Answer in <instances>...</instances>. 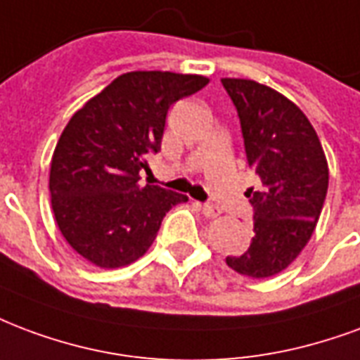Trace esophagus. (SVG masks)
<instances>
[{
    "instance_id": "esophagus-1",
    "label": "esophagus",
    "mask_w": 360,
    "mask_h": 360,
    "mask_svg": "<svg viewBox=\"0 0 360 360\" xmlns=\"http://www.w3.org/2000/svg\"><path fill=\"white\" fill-rule=\"evenodd\" d=\"M202 214L206 215V217H219L223 212H221L219 207L217 206H210V204H204V206H200Z\"/></svg>"
}]
</instances>
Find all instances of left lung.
<instances>
[{
  "mask_svg": "<svg viewBox=\"0 0 360 360\" xmlns=\"http://www.w3.org/2000/svg\"><path fill=\"white\" fill-rule=\"evenodd\" d=\"M240 118L248 164L259 175L248 188L254 236L242 255L225 262L250 278H269L288 267L311 238L328 191V162L307 116L269 85L221 78Z\"/></svg>",
  "mask_w": 360,
  "mask_h": 360,
  "instance_id": "8db88e82",
  "label": "left lung"
}]
</instances>
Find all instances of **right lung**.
<instances>
[{"label":"right lung","instance_id":"obj_1","mask_svg":"<svg viewBox=\"0 0 360 360\" xmlns=\"http://www.w3.org/2000/svg\"><path fill=\"white\" fill-rule=\"evenodd\" d=\"M210 79L126 72L89 98L60 133L49 172L51 207L70 248L101 269L126 267L153 246L164 215L187 194L141 185L158 153L169 106Z\"/></svg>","mask_w":360,"mask_h":360}]
</instances>
